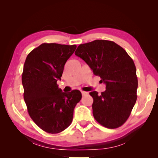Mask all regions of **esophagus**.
<instances>
[{
  "mask_svg": "<svg viewBox=\"0 0 158 158\" xmlns=\"http://www.w3.org/2000/svg\"><path fill=\"white\" fill-rule=\"evenodd\" d=\"M81 94H82V96H85V95H87L88 94V92H84V91H81Z\"/></svg>",
  "mask_w": 158,
  "mask_h": 158,
  "instance_id": "obj_1",
  "label": "esophagus"
}]
</instances>
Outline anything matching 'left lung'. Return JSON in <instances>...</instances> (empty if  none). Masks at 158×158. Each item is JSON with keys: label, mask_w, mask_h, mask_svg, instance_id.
Returning a JSON list of instances; mask_svg holds the SVG:
<instances>
[{"label": "left lung", "mask_w": 158, "mask_h": 158, "mask_svg": "<svg viewBox=\"0 0 158 158\" xmlns=\"http://www.w3.org/2000/svg\"><path fill=\"white\" fill-rule=\"evenodd\" d=\"M75 54L84 60L106 85V90L100 94L96 91L89 93L94 100V117L107 128L122 126L137 99L138 79L132 59L122 47L106 40L79 45Z\"/></svg>", "instance_id": "1"}]
</instances>
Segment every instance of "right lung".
Wrapping results in <instances>:
<instances>
[{"instance_id":"add662e5","label":"right lung","mask_w":158,"mask_h":158,"mask_svg":"<svg viewBox=\"0 0 158 158\" xmlns=\"http://www.w3.org/2000/svg\"><path fill=\"white\" fill-rule=\"evenodd\" d=\"M77 45L43 43L29 53L23 65V98L31 119L45 132L57 134L71 123L76 105L81 99L77 89L62 92L57 81Z\"/></svg>"}]
</instances>
